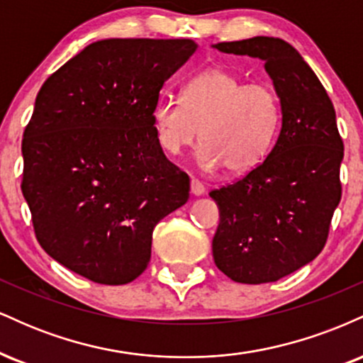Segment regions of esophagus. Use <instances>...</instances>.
<instances>
[{"mask_svg":"<svg viewBox=\"0 0 363 363\" xmlns=\"http://www.w3.org/2000/svg\"><path fill=\"white\" fill-rule=\"evenodd\" d=\"M191 193L194 196L205 194V186H203L198 179H191Z\"/></svg>","mask_w":363,"mask_h":363,"instance_id":"obj_1","label":"esophagus"}]
</instances>
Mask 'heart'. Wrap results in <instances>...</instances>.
Instances as JSON below:
<instances>
[{"label": "heart", "instance_id": "1", "mask_svg": "<svg viewBox=\"0 0 363 363\" xmlns=\"http://www.w3.org/2000/svg\"><path fill=\"white\" fill-rule=\"evenodd\" d=\"M158 143L169 155L193 147L206 172H251L264 160L281 123L278 95L264 83H247L235 73L210 68L191 78L182 99L160 97L153 107Z\"/></svg>", "mask_w": 363, "mask_h": 363}]
</instances>
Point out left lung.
<instances>
[{"instance_id":"left-lung-1","label":"left lung","mask_w":363,"mask_h":363,"mask_svg":"<svg viewBox=\"0 0 363 363\" xmlns=\"http://www.w3.org/2000/svg\"><path fill=\"white\" fill-rule=\"evenodd\" d=\"M215 48L264 61L280 97L281 129L256 169L210 191L220 211L213 259L237 283L277 281L318 257L328 240L343 160L335 107L311 66L283 39L259 35Z\"/></svg>"}]
</instances>
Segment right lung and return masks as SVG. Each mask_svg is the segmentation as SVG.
I'll use <instances>...</instances> for the list:
<instances>
[{
  "label": "right lung",
  "instance_id": "1",
  "mask_svg": "<svg viewBox=\"0 0 363 363\" xmlns=\"http://www.w3.org/2000/svg\"><path fill=\"white\" fill-rule=\"evenodd\" d=\"M196 51L191 39H106L40 86L23 131L22 193L40 247L80 277L124 285L147 269L152 234L189 199L153 107Z\"/></svg>",
  "mask_w": 363,
  "mask_h": 363
}]
</instances>
